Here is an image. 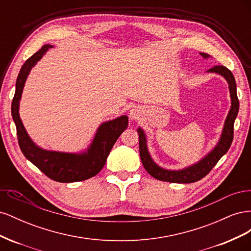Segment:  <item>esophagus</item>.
Instances as JSON below:
<instances>
[{"mask_svg": "<svg viewBox=\"0 0 251 251\" xmlns=\"http://www.w3.org/2000/svg\"><path fill=\"white\" fill-rule=\"evenodd\" d=\"M128 116L132 120H138L142 116V110L139 107H134L130 110V113H128Z\"/></svg>", "mask_w": 251, "mask_h": 251, "instance_id": "1", "label": "esophagus"}]
</instances>
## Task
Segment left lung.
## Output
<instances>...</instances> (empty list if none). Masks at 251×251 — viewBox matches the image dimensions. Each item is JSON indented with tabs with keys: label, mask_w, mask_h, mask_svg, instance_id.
<instances>
[{
	"label": "left lung",
	"mask_w": 251,
	"mask_h": 251,
	"mask_svg": "<svg viewBox=\"0 0 251 251\" xmlns=\"http://www.w3.org/2000/svg\"><path fill=\"white\" fill-rule=\"evenodd\" d=\"M200 54L204 58L210 57V55L207 54V53H200ZM207 72H214L222 75V76L227 80V82H228L229 86L231 108L229 110L228 115L226 117L221 138H220L215 149L203 159H201L199 162L180 171H170L160 168V166H158L153 161V159L151 158L148 151L146 134H144L143 130L138 127L137 132L139 135V153L141 162L143 164V168L146 169V171L155 179L166 182H173V183H193V182L199 181L206 176V175L212 170V168L218 163L221 157L227 153V151L229 150L231 146V142L233 139V124L239 112L237 85H235L233 74L224 66H215L210 68L209 70H207Z\"/></svg>",
	"instance_id": "left-lung-1"
}]
</instances>
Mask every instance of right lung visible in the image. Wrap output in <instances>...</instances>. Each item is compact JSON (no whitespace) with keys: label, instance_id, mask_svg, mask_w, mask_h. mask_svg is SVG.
I'll return each mask as SVG.
<instances>
[{"label":"right lung","instance_id":"obj_1","mask_svg":"<svg viewBox=\"0 0 251 251\" xmlns=\"http://www.w3.org/2000/svg\"><path fill=\"white\" fill-rule=\"evenodd\" d=\"M52 47V45H44L22 66L17 78L16 93H14L11 104V114L17 126L19 146L22 153L50 179L56 182L69 183V182L87 180L94 177L101 171L114 143L127 127L128 121L126 115L105 121L98 127L95 137L87 151H83L81 154L47 151L35 146V143L30 139L20 118V100L25 81L31 68L39 62L48 49Z\"/></svg>","mask_w":251,"mask_h":251}]
</instances>
